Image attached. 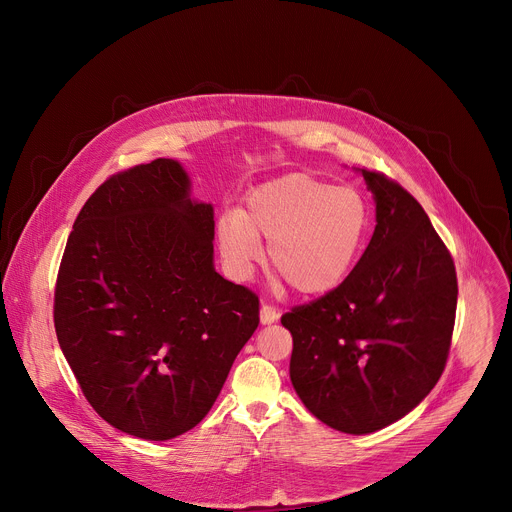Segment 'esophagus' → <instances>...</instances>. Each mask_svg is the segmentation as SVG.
Returning a JSON list of instances; mask_svg holds the SVG:
<instances>
[{
  "mask_svg": "<svg viewBox=\"0 0 512 512\" xmlns=\"http://www.w3.org/2000/svg\"><path fill=\"white\" fill-rule=\"evenodd\" d=\"M279 320V310H275L269 304L261 306V324H273Z\"/></svg>",
  "mask_w": 512,
  "mask_h": 512,
  "instance_id": "obj_1",
  "label": "esophagus"
}]
</instances>
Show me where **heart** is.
I'll use <instances>...</instances> for the list:
<instances>
[{"mask_svg": "<svg viewBox=\"0 0 512 512\" xmlns=\"http://www.w3.org/2000/svg\"><path fill=\"white\" fill-rule=\"evenodd\" d=\"M371 225V208L352 186L287 174L245 198L239 214L218 225V247L237 277L251 273L269 243V265L300 296H324L356 265Z\"/></svg>", "mask_w": 512, "mask_h": 512, "instance_id": "b5f03b06", "label": "heart"}]
</instances>
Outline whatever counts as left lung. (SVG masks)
<instances>
[{"label":"left lung","mask_w":512,"mask_h":512,"mask_svg":"<svg viewBox=\"0 0 512 512\" xmlns=\"http://www.w3.org/2000/svg\"><path fill=\"white\" fill-rule=\"evenodd\" d=\"M360 172L377 202L369 247L336 289L281 316L291 385L352 435L401 419L440 381L458 304L454 259L421 204L385 174Z\"/></svg>","instance_id":"obj_1"}]
</instances>
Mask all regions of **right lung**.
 I'll use <instances>...</instances> for the list:
<instances>
[{
    "label": "right lung",
    "mask_w": 512,
    "mask_h": 512,
    "mask_svg": "<svg viewBox=\"0 0 512 512\" xmlns=\"http://www.w3.org/2000/svg\"><path fill=\"white\" fill-rule=\"evenodd\" d=\"M214 212L158 158L107 178L66 241L58 344L91 407L164 442L198 425L259 326V298L214 271Z\"/></svg>",
    "instance_id": "right-lung-1"
}]
</instances>
